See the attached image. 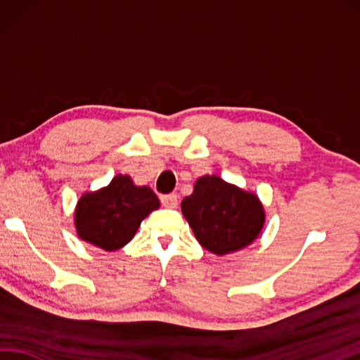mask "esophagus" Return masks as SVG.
<instances>
[{
	"instance_id": "obj_1",
	"label": "esophagus",
	"mask_w": 360,
	"mask_h": 360,
	"mask_svg": "<svg viewBox=\"0 0 360 360\" xmlns=\"http://www.w3.org/2000/svg\"><path fill=\"white\" fill-rule=\"evenodd\" d=\"M160 200H162V205L165 207H169V210H174L179 205V197L175 194H166V195H160Z\"/></svg>"
}]
</instances>
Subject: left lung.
I'll return each instance as SVG.
<instances>
[{
  "mask_svg": "<svg viewBox=\"0 0 360 360\" xmlns=\"http://www.w3.org/2000/svg\"><path fill=\"white\" fill-rule=\"evenodd\" d=\"M181 212L198 243L217 255L250 245L265 221V211L257 197L217 175L197 180L193 195L183 198Z\"/></svg>",
  "mask_w": 360,
  "mask_h": 360,
  "instance_id": "8db88e82",
  "label": "left lung"
}]
</instances>
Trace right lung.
<instances>
[{
    "mask_svg": "<svg viewBox=\"0 0 360 360\" xmlns=\"http://www.w3.org/2000/svg\"><path fill=\"white\" fill-rule=\"evenodd\" d=\"M160 206L148 186H135L129 175H117L98 193L84 194L77 205L78 236L105 251L131 242L141 220Z\"/></svg>",
    "mask_w": 360,
    "mask_h": 360,
    "instance_id": "1",
    "label": "right lung"
}]
</instances>
